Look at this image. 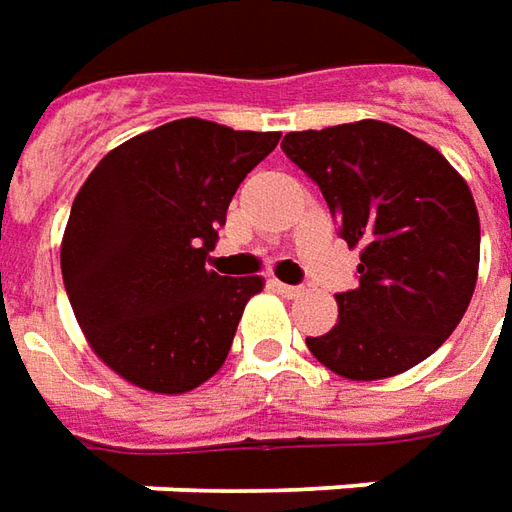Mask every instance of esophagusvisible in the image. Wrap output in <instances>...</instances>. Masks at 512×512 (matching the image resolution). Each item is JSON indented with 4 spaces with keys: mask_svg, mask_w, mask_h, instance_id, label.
<instances>
[{
    "mask_svg": "<svg viewBox=\"0 0 512 512\" xmlns=\"http://www.w3.org/2000/svg\"><path fill=\"white\" fill-rule=\"evenodd\" d=\"M273 287H276L278 295H284V298H298L301 295V287H295V284H284V281H273Z\"/></svg>",
    "mask_w": 512,
    "mask_h": 512,
    "instance_id": "34e87169",
    "label": "esophagus"
}]
</instances>
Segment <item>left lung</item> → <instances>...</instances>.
Instances as JSON below:
<instances>
[{"label":"left lung","mask_w":512,"mask_h":512,"mask_svg":"<svg viewBox=\"0 0 512 512\" xmlns=\"http://www.w3.org/2000/svg\"><path fill=\"white\" fill-rule=\"evenodd\" d=\"M281 150L320 186L359 253V287L334 295L317 362L354 382L387 379L435 354L471 303L479 214L463 175L407 130L362 119L287 133Z\"/></svg>","instance_id":"1"}]
</instances>
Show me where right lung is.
I'll return each mask as SVG.
<instances>
[{
  "label": "right lung",
  "mask_w": 512,
  "mask_h": 512,
  "mask_svg": "<svg viewBox=\"0 0 512 512\" xmlns=\"http://www.w3.org/2000/svg\"><path fill=\"white\" fill-rule=\"evenodd\" d=\"M278 133L175 119L102 158L74 197L63 287L94 354L150 393H189L231 351L262 276L209 270V250L250 169Z\"/></svg>",
  "instance_id": "1"
}]
</instances>
